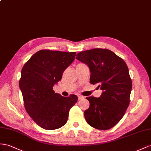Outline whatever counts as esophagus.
<instances>
[{"label":"esophagus","instance_id":"obj_1","mask_svg":"<svg viewBox=\"0 0 151 151\" xmlns=\"http://www.w3.org/2000/svg\"><path fill=\"white\" fill-rule=\"evenodd\" d=\"M83 98H85V97L84 96H78V100H80V99H83Z\"/></svg>","mask_w":151,"mask_h":151}]
</instances>
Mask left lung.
<instances>
[{
	"mask_svg": "<svg viewBox=\"0 0 151 151\" xmlns=\"http://www.w3.org/2000/svg\"><path fill=\"white\" fill-rule=\"evenodd\" d=\"M76 59L90 69V82L103 91L99 98L87 97V122L100 130L111 128L121 121L129 105L132 82L126 63L107 49L94 48L77 53Z\"/></svg>",
	"mask_w": 151,
	"mask_h": 151,
	"instance_id": "obj_1",
	"label": "left lung"
}]
</instances>
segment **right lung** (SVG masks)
<instances>
[{"label": "right lung", "mask_w": 151, "mask_h": 151, "mask_svg": "<svg viewBox=\"0 0 151 151\" xmlns=\"http://www.w3.org/2000/svg\"><path fill=\"white\" fill-rule=\"evenodd\" d=\"M76 52L42 50L23 67L19 86L25 109L38 126L48 130L60 128L67 122L69 111L78 97H64L53 90L64 70L75 60Z\"/></svg>", "instance_id": "add662e5"}]
</instances>
